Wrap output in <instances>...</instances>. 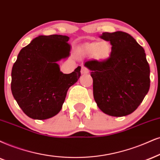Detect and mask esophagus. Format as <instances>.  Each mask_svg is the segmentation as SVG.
Returning a JSON list of instances; mask_svg holds the SVG:
<instances>
[{
  "label": "esophagus",
  "mask_w": 160,
  "mask_h": 160,
  "mask_svg": "<svg viewBox=\"0 0 160 160\" xmlns=\"http://www.w3.org/2000/svg\"><path fill=\"white\" fill-rule=\"evenodd\" d=\"M81 73L83 74V75L89 73V70H88L87 68H85V67H82V70H81Z\"/></svg>",
  "instance_id": "esophagus-1"
}]
</instances>
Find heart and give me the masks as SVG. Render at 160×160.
I'll return each instance as SVG.
<instances>
[{
	"instance_id": "1",
	"label": "heart",
	"mask_w": 160,
	"mask_h": 160,
	"mask_svg": "<svg viewBox=\"0 0 160 160\" xmlns=\"http://www.w3.org/2000/svg\"><path fill=\"white\" fill-rule=\"evenodd\" d=\"M82 51L85 54H92L98 60H104L110 56L111 52V47L105 41L102 42H92L85 44L82 47Z\"/></svg>"
}]
</instances>
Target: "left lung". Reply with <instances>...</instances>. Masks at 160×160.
Here are the masks:
<instances>
[{"instance_id": "left-lung-1", "label": "left lung", "mask_w": 160, "mask_h": 160, "mask_svg": "<svg viewBox=\"0 0 160 160\" xmlns=\"http://www.w3.org/2000/svg\"><path fill=\"white\" fill-rule=\"evenodd\" d=\"M99 37L110 41L112 47L107 59L84 63L91 70L94 99L108 115H129L150 88V67L145 50L131 35L121 31L105 32Z\"/></svg>"}]
</instances>
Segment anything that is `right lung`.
I'll use <instances>...</instances> for the list:
<instances>
[{"instance_id": "obj_1", "label": "right lung", "mask_w": 160, "mask_h": 160, "mask_svg": "<svg viewBox=\"0 0 160 160\" xmlns=\"http://www.w3.org/2000/svg\"><path fill=\"white\" fill-rule=\"evenodd\" d=\"M69 37L40 35L20 51L12 70L11 90L23 112L34 119L56 116L67 92L81 76V67L70 74L60 71L57 62L70 56Z\"/></svg>"}]
</instances>
